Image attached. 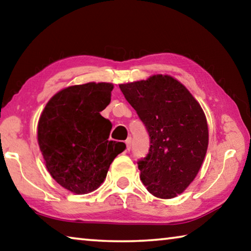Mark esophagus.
Returning <instances> with one entry per match:
<instances>
[{
  "instance_id": "34e87169",
  "label": "esophagus",
  "mask_w": 251,
  "mask_h": 251,
  "mask_svg": "<svg viewBox=\"0 0 251 251\" xmlns=\"http://www.w3.org/2000/svg\"><path fill=\"white\" fill-rule=\"evenodd\" d=\"M126 146H127V151H130V146H131V138L126 139Z\"/></svg>"
}]
</instances>
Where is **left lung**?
Masks as SVG:
<instances>
[{
  "label": "left lung",
  "mask_w": 251,
  "mask_h": 251,
  "mask_svg": "<svg viewBox=\"0 0 251 251\" xmlns=\"http://www.w3.org/2000/svg\"><path fill=\"white\" fill-rule=\"evenodd\" d=\"M120 88L150 135L148 154L137 161L141 180L155 197H176L196 177L207 151L208 126L201 105L168 75Z\"/></svg>",
  "instance_id": "left-lung-1"
}]
</instances>
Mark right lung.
Wrapping results in <instances>:
<instances>
[{"instance_id": "right-lung-1", "label": "right lung", "mask_w": 251, "mask_h": 251, "mask_svg": "<svg viewBox=\"0 0 251 251\" xmlns=\"http://www.w3.org/2000/svg\"><path fill=\"white\" fill-rule=\"evenodd\" d=\"M112 91L109 83L67 87L49 100L40 117L37 139L46 168L72 193L99 188L109 165L126 148L124 143L108 141L113 125L100 115Z\"/></svg>"}]
</instances>
